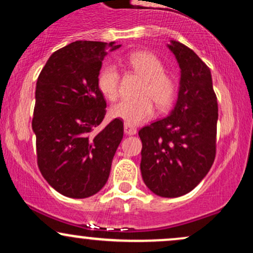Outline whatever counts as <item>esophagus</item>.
Returning a JSON list of instances; mask_svg holds the SVG:
<instances>
[{
    "label": "esophagus",
    "instance_id": "esophagus-1",
    "mask_svg": "<svg viewBox=\"0 0 253 253\" xmlns=\"http://www.w3.org/2000/svg\"><path fill=\"white\" fill-rule=\"evenodd\" d=\"M124 129H125V134H127V135H134L136 133V128L129 126V125H127V124H125Z\"/></svg>",
    "mask_w": 253,
    "mask_h": 253
}]
</instances>
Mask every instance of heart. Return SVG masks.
<instances>
[{"label":"heart","instance_id":"heart-1","mask_svg":"<svg viewBox=\"0 0 253 253\" xmlns=\"http://www.w3.org/2000/svg\"><path fill=\"white\" fill-rule=\"evenodd\" d=\"M126 64L135 74L145 78L138 98L124 100L110 108V115L129 126L150 120L155 113L153 102L159 109H168L177 92V82L165 72L163 62L146 51H136L126 58ZM120 72L114 65H104L97 75V88L104 97L115 101L120 92Z\"/></svg>","mask_w":253,"mask_h":253}]
</instances>
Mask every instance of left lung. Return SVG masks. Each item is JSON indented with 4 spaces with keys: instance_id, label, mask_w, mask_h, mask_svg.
<instances>
[{
    "instance_id": "left-lung-1",
    "label": "left lung",
    "mask_w": 253,
    "mask_h": 253,
    "mask_svg": "<svg viewBox=\"0 0 253 253\" xmlns=\"http://www.w3.org/2000/svg\"><path fill=\"white\" fill-rule=\"evenodd\" d=\"M179 69L178 98L169 117L139 130L141 176L162 197L188 194L202 181L216 153L217 100L211 70L181 42H171Z\"/></svg>"
}]
</instances>
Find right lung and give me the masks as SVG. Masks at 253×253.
<instances>
[{
  "label": "right lung",
  "instance_id": "add662e5",
  "mask_svg": "<svg viewBox=\"0 0 253 253\" xmlns=\"http://www.w3.org/2000/svg\"><path fill=\"white\" fill-rule=\"evenodd\" d=\"M115 42H75L52 53L37 81L32 128L40 172L58 193L85 199L106 184L124 136L114 119L92 134L106 115L97 75Z\"/></svg>",
  "mask_w": 253,
  "mask_h": 253
}]
</instances>
